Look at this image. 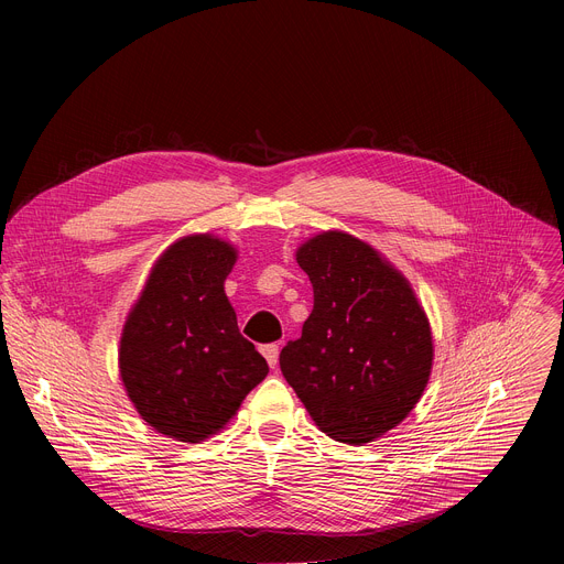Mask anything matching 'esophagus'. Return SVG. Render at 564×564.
Here are the masks:
<instances>
[{
    "label": "esophagus",
    "mask_w": 564,
    "mask_h": 564,
    "mask_svg": "<svg viewBox=\"0 0 564 564\" xmlns=\"http://www.w3.org/2000/svg\"><path fill=\"white\" fill-rule=\"evenodd\" d=\"M261 352H263V357L268 359L270 368H276V366H279V346H276V344L261 346Z\"/></svg>",
    "instance_id": "1"
}]
</instances>
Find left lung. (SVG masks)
<instances>
[{
    "mask_svg": "<svg viewBox=\"0 0 564 564\" xmlns=\"http://www.w3.org/2000/svg\"><path fill=\"white\" fill-rule=\"evenodd\" d=\"M314 290L301 337L279 364L314 424L361 446L404 422L433 368V335L411 283L346 231H321L296 250Z\"/></svg>",
    "mask_w": 564,
    "mask_h": 564,
    "instance_id": "left-lung-1",
    "label": "left lung"
}]
</instances>
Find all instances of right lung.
<instances>
[{"label":"right lung","mask_w":564,"mask_h":564,"mask_svg":"<svg viewBox=\"0 0 564 564\" xmlns=\"http://www.w3.org/2000/svg\"><path fill=\"white\" fill-rule=\"evenodd\" d=\"M236 248L192 234L160 257L120 337L118 366L138 415L158 433L198 444L218 433L270 372L238 333L225 279Z\"/></svg>","instance_id":"right-lung-1"}]
</instances>
